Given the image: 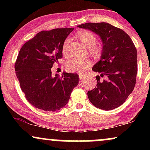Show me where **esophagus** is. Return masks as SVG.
<instances>
[{
	"label": "esophagus",
	"mask_w": 150,
	"mask_h": 150,
	"mask_svg": "<svg viewBox=\"0 0 150 150\" xmlns=\"http://www.w3.org/2000/svg\"><path fill=\"white\" fill-rule=\"evenodd\" d=\"M86 77V76L85 74H79V78H80V81H83L85 78Z\"/></svg>",
	"instance_id": "esophagus-1"
}]
</instances>
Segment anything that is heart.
<instances>
[{
  "label": "heart",
  "instance_id": "obj_1",
  "mask_svg": "<svg viewBox=\"0 0 150 150\" xmlns=\"http://www.w3.org/2000/svg\"><path fill=\"white\" fill-rule=\"evenodd\" d=\"M78 38L85 45L89 48V52L92 54H98L101 50L100 45L96 44V37L93 33L88 30H83L77 34ZM70 39L67 38L63 44L62 50L65 55H68V45ZM91 61L89 59H73L67 61L65 67L70 72H83L87 70L91 65Z\"/></svg>",
  "mask_w": 150,
  "mask_h": 150
}]
</instances>
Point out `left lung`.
Masks as SVG:
<instances>
[{
    "label": "left lung",
    "instance_id": "left-lung-1",
    "mask_svg": "<svg viewBox=\"0 0 150 150\" xmlns=\"http://www.w3.org/2000/svg\"><path fill=\"white\" fill-rule=\"evenodd\" d=\"M78 27L88 29L100 37L102 49L100 61L92 70L106 76H96V87L87 92L89 101L96 108L110 110L122 105L136 84L137 53L128 34L106 22L85 23Z\"/></svg>",
    "mask_w": 150,
    "mask_h": 150
}]
</instances>
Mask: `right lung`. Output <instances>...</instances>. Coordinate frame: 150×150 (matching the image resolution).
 Instances as JSON below:
<instances>
[{"label": "right lung", "instance_id": "right-lung-1", "mask_svg": "<svg viewBox=\"0 0 150 150\" xmlns=\"http://www.w3.org/2000/svg\"><path fill=\"white\" fill-rule=\"evenodd\" d=\"M73 28L38 33L23 45L15 63L16 76L30 104L43 110H60L68 102L79 84L74 73L52 76L51 68L62 58V47Z\"/></svg>", "mask_w": 150, "mask_h": 150}]
</instances>
